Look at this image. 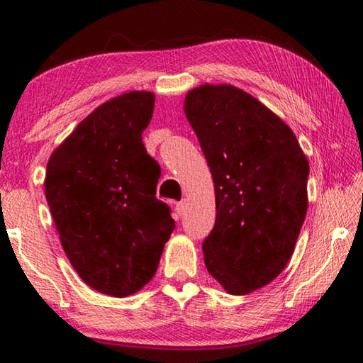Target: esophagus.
Masks as SVG:
<instances>
[{
    "label": "esophagus",
    "instance_id": "esophagus-1",
    "mask_svg": "<svg viewBox=\"0 0 363 363\" xmlns=\"http://www.w3.org/2000/svg\"><path fill=\"white\" fill-rule=\"evenodd\" d=\"M187 210V201L186 200H181L179 203H176V213L179 214V216H182L184 213H186Z\"/></svg>",
    "mask_w": 363,
    "mask_h": 363
}]
</instances>
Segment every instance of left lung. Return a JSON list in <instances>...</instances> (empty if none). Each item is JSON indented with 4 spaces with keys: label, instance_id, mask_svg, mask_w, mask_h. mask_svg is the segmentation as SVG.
<instances>
[{
    "label": "left lung",
    "instance_id": "left-lung-1",
    "mask_svg": "<svg viewBox=\"0 0 363 363\" xmlns=\"http://www.w3.org/2000/svg\"><path fill=\"white\" fill-rule=\"evenodd\" d=\"M184 112L216 194L205 266L227 293L248 294L290 261L307 213L309 163L290 128L235 86L189 91Z\"/></svg>",
    "mask_w": 363,
    "mask_h": 363
}]
</instances>
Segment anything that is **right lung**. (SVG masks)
Segmentation results:
<instances>
[{
	"label": "right lung",
	"mask_w": 363,
	"mask_h": 363,
	"mask_svg": "<svg viewBox=\"0 0 363 363\" xmlns=\"http://www.w3.org/2000/svg\"><path fill=\"white\" fill-rule=\"evenodd\" d=\"M155 94L131 91L79 123L48 162L45 192L73 269L125 298L149 284L174 219L160 201V167L143 144Z\"/></svg>",
	"instance_id": "1"
}]
</instances>
